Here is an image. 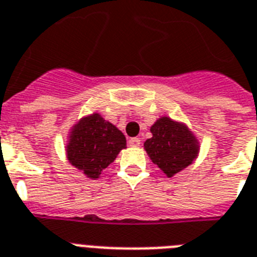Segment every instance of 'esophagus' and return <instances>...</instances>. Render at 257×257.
Segmentation results:
<instances>
[{"label":"esophagus","instance_id":"esophagus-1","mask_svg":"<svg viewBox=\"0 0 257 257\" xmlns=\"http://www.w3.org/2000/svg\"><path fill=\"white\" fill-rule=\"evenodd\" d=\"M128 144H129V147H133V148L140 147V139H137V137H133V139H129Z\"/></svg>","mask_w":257,"mask_h":257}]
</instances>
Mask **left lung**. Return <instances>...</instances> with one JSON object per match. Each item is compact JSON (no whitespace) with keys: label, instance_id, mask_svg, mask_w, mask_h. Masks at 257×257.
<instances>
[{"label":"left lung","instance_id":"left-lung-1","mask_svg":"<svg viewBox=\"0 0 257 257\" xmlns=\"http://www.w3.org/2000/svg\"><path fill=\"white\" fill-rule=\"evenodd\" d=\"M152 137L144 143L150 160L170 178L198 157L199 143L186 124L162 116L150 126Z\"/></svg>","mask_w":257,"mask_h":257}]
</instances>
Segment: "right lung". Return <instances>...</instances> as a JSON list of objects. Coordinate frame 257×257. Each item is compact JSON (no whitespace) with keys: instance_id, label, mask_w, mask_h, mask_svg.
I'll list each match as a JSON object with an SVG mask.
<instances>
[{"instance_id":"add662e5","label":"right lung","mask_w":257,"mask_h":257,"mask_svg":"<svg viewBox=\"0 0 257 257\" xmlns=\"http://www.w3.org/2000/svg\"><path fill=\"white\" fill-rule=\"evenodd\" d=\"M125 148L126 140L121 131L99 113H92L71 128L66 152L72 166L88 178L97 179Z\"/></svg>"}]
</instances>
